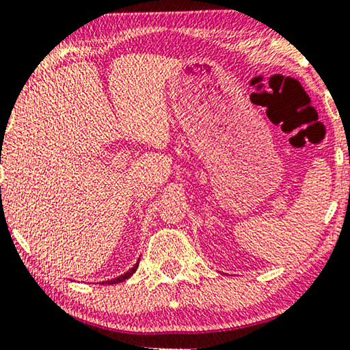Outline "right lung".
I'll use <instances>...</instances> for the list:
<instances>
[{"label":"right lung","instance_id":"obj_1","mask_svg":"<svg viewBox=\"0 0 350 350\" xmlns=\"http://www.w3.org/2000/svg\"><path fill=\"white\" fill-rule=\"evenodd\" d=\"M137 267H138V262L135 266L132 267V269H129L126 274H122V275H119V277H116V279H113V280H107V282H102V284H105V285H114V284H119V282H124L126 279H129V277H131L133 272L137 271Z\"/></svg>","mask_w":350,"mask_h":350}]
</instances>
